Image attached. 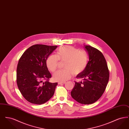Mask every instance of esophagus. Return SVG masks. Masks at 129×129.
Here are the masks:
<instances>
[{
  "mask_svg": "<svg viewBox=\"0 0 129 129\" xmlns=\"http://www.w3.org/2000/svg\"><path fill=\"white\" fill-rule=\"evenodd\" d=\"M58 84H64L66 83L65 82H59L58 83Z\"/></svg>",
  "mask_w": 129,
  "mask_h": 129,
  "instance_id": "1",
  "label": "esophagus"
}]
</instances>
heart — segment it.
I'll return each instance as SVG.
<instances>
[{"label":"heart","instance_id":"obj_1","mask_svg":"<svg viewBox=\"0 0 129 129\" xmlns=\"http://www.w3.org/2000/svg\"><path fill=\"white\" fill-rule=\"evenodd\" d=\"M59 60L65 61L64 70H60L54 74L53 78L55 81L64 82L74 75L82 73L86 69L88 56L86 53L72 46H65L58 49L57 55H51L46 59V65L49 70L54 72L57 69Z\"/></svg>","mask_w":129,"mask_h":129}]
</instances>
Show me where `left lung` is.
<instances>
[{
	"mask_svg": "<svg viewBox=\"0 0 129 129\" xmlns=\"http://www.w3.org/2000/svg\"><path fill=\"white\" fill-rule=\"evenodd\" d=\"M89 56L85 70L76 76L81 79L75 81L71 96L81 104H92L104 93L109 79V72L103 54L94 47L85 45Z\"/></svg>",
	"mask_w": 129,
	"mask_h": 129,
	"instance_id": "8db88e82",
	"label": "left lung"
}]
</instances>
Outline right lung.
<instances>
[{"label": "right lung", "instance_id": "obj_1", "mask_svg": "<svg viewBox=\"0 0 129 129\" xmlns=\"http://www.w3.org/2000/svg\"><path fill=\"white\" fill-rule=\"evenodd\" d=\"M57 47L33 45L25 51L19 60L17 84L23 96L30 103L43 104L54 95L57 83L49 82L52 75L46 61Z\"/></svg>", "mask_w": 129, "mask_h": 129}]
</instances>
